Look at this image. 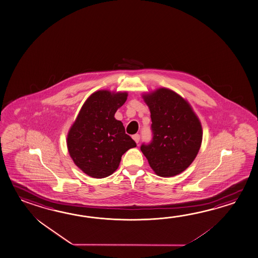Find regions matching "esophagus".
I'll list each match as a JSON object with an SVG mask.
<instances>
[{
  "mask_svg": "<svg viewBox=\"0 0 258 258\" xmlns=\"http://www.w3.org/2000/svg\"><path fill=\"white\" fill-rule=\"evenodd\" d=\"M132 138H133V140L135 141V142H140V140H141V136H140V134H135V135H133L132 136Z\"/></svg>",
  "mask_w": 258,
  "mask_h": 258,
  "instance_id": "34e87169",
  "label": "esophagus"
}]
</instances>
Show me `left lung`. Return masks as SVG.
Masks as SVG:
<instances>
[{"label":"left lung","instance_id":"8db88e82","mask_svg":"<svg viewBox=\"0 0 258 258\" xmlns=\"http://www.w3.org/2000/svg\"><path fill=\"white\" fill-rule=\"evenodd\" d=\"M150 107L153 139L141 150L160 176L169 177L189 166L200 151L202 127L188 103L171 90L144 95Z\"/></svg>","mask_w":258,"mask_h":258}]
</instances>
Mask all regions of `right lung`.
Returning a JSON list of instances; mask_svg holds the SVG:
<instances>
[{
	"instance_id": "1",
	"label": "right lung",
	"mask_w": 258,
	"mask_h": 258,
	"mask_svg": "<svg viewBox=\"0 0 258 258\" xmlns=\"http://www.w3.org/2000/svg\"><path fill=\"white\" fill-rule=\"evenodd\" d=\"M126 93L98 91L84 103L67 138L74 163L94 178H104L116 171L121 156L137 146L126 134L115 113L126 100Z\"/></svg>"
}]
</instances>
